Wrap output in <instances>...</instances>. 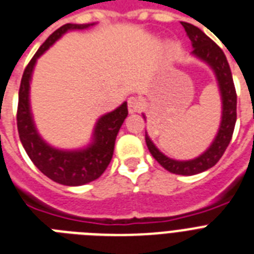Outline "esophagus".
Returning a JSON list of instances; mask_svg holds the SVG:
<instances>
[{
    "label": "esophagus",
    "instance_id": "obj_1",
    "mask_svg": "<svg viewBox=\"0 0 254 254\" xmlns=\"http://www.w3.org/2000/svg\"><path fill=\"white\" fill-rule=\"evenodd\" d=\"M127 109H129V112L130 113L139 112V111L142 109L141 100H139L138 98H135V96L130 98L129 100H127Z\"/></svg>",
    "mask_w": 254,
    "mask_h": 254
}]
</instances>
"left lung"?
Returning a JSON list of instances; mask_svg holds the SVG:
<instances>
[{"instance_id": "1", "label": "left lung", "mask_w": 254, "mask_h": 254, "mask_svg": "<svg viewBox=\"0 0 254 254\" xmlns=\"http://www.w3.org/2000/svg\"><path fill=\"white\" fill-rule=\"evenodd\" d=\"M181 24L184 27L188 38L191 41V48H193L191 56L213 70L216 84L219 88L220 102H222V116H220L219 127L209 147L206 148L201 155L189 160L172 159L166 154H163L151 141V138L148 137L147 131L145 134V139L148 151L151 152V155L155 158L160 166L164 167L167 171H170L171 174L191 176V175L201 174L203 171L215 166L224 154L227 146L230 145L235 129V123H236V91H235L230 65L223 51L207 35L203 34L198 27L187 23V22H181ZM142 116L146 121V116L143 113Z\"/></svg>"}]
</instances>
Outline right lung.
Instances as JSON below:
<instances>
[{
	"mask_svg": "<svg viewBox=\"0 0 254 254\" xmlns=\"http://www.w3.org/2000/svg\"><path fill=\"white\" fill-rule=\"evenodd\" d=\"M96 23H67L55 31L35 53L24 70L18 103V133L22 145L35 166L51 180L67 187H79L96 180L107 170L112 159L115 142L124 120L127 116V103L124 102L111 112L104 113L95 123L91 139L79 148H59L45 141L35 125L31 109L30 90L32 74L40 56L69 31L87 30Z\"/></svg>",
	"mask_w": 254,
	"mask_h": 254,
	"instance_id": "obj_1",
	"label": "right lung"
}]
</instances>
